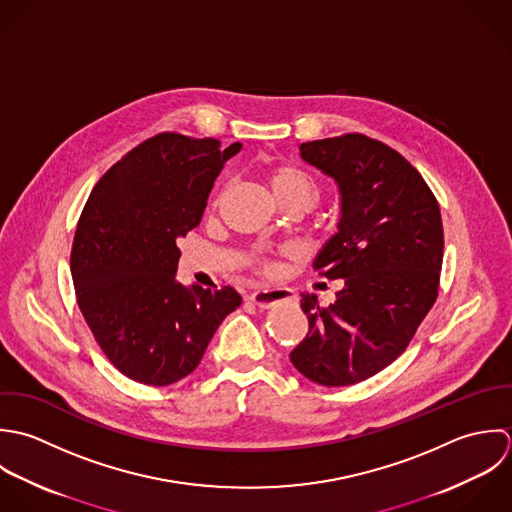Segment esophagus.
<instances>
[{
    "label": "esophagus",
    "mask_w": 512,
    "mask_h": 512,
    "mask_svg": "<svg viewBox=\"0 0 512 512\" xmlns=\"http://www.w3.org/2000/svg\"><path fill=\"white\" fill-rule=\"evenodd\" d=\"M251 301L259 308H271L277 303L293 301L291 289H259L251 293Z\"/></svg>",
    "instance_id": "obj_1"
}]
</instances>
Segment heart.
<instances>
[{"mask_svg":"<svg viewBox=\"0 0 512 512\" xmlns=\"http://www.w3.org/2000/svg\"><path fill=\"white\" fill-rule=\"evenodd\" d=\"M269 186L281 204H299L314 207L320 198V188L314 178L299 166L283 164L271 170Z\"/></svg>","mask_w":512,"mask_h":512,"instance_id":"heart-1","label":"heart"}]
</instances>
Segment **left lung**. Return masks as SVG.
<instances>
[{
  "mask_svg": "<svg viewBox=\"0 0 512 512\" xmlns=\"http://www.w3.org/2000/svg\"><path fill=\"white\" fill-rule=\"evenodd\" d=\"M303 160L340 192V221L314 259L318 275L344 279L328 307L303 295L305 340L291 352L314 384L338 388L372 378L408 348L439 293V204L408 160L352 132L301 144Z\"/></svg>",
  "mask_w": 512,
  "mask_h": 512,
  "instance_id": "8db88e82",
  "label": "left lung"
}]
</instances>
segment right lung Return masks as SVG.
<instances>
[{
    "instance_id": "right-lung-1",
    "label": "right lung",
    "mask_w": 512,
    "mask_h": 512,
    "mask_svg": "<svg viewBox=\"0 0 512 512\" xmlns=\"http://www.w3.org/2000/svg\"><path fill=\"white\" fill-rule=\"evenodd\" d=\"M239 150L156 134L108 168L83 207L71 249L77 305L104 356L134 382L170 386L192 374L241 305L231 287L176 281L178 239L200 225L215 178Z\"/></svg>"
}]
</instances>
